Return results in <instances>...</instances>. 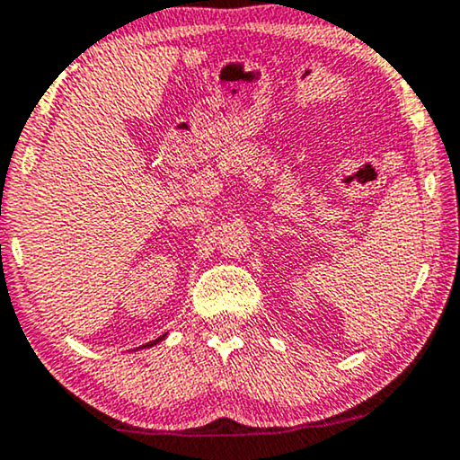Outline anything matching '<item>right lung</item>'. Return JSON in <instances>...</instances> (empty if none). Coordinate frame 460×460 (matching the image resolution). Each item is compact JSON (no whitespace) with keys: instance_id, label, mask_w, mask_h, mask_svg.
Instances as JSON below:
<instances>
[{"instance_id":"obj_1","label":"right lung","mask_w":460,"mask_h":460,"mask_svg":"<svg viewBox=\"0 0 460 460\" xmlns=\"http://www.w3.org/2000/svg\"><path fill=\"white\" fill-rule=\"evenodd\" d=\"M164 339H166V332L162 334V337H157V339H153V341H149V343H145V345H140V348H136V349H145V348H153V345H157L160 341H164Z\"/></svg>"}]
</instances>
